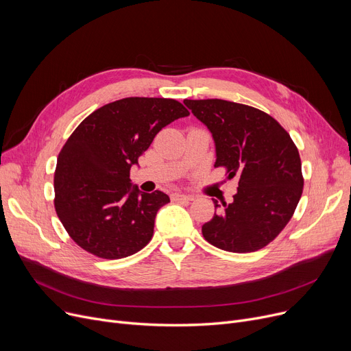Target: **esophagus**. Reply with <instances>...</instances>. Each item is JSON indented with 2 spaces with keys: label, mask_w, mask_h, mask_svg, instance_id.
I'll use <instances>...</instances> for the list:
<instances>
[{
  "label": "esophagus",
  "mask_w": 351,
  "mask_h": 351,
  "mask_svg": "<svg viewBox=\"0 0 351 351\" xmlns=\"http://www.w3.org/2000/svg\"><path fill=\"white\" fill-rule=\"evenodd\" d=\"M171 197H172V200H176V202H188V200H193V196H191V195H185V193H178V192L172 193V195H171Z\"/></svg>",
  "instance_id": "obj_1"
}]
</instances>
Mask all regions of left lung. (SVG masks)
I'll list each match as a JSON object with an SVG mask.
<instances>
[{"label": "left lung", "mask_w": 351, "mask_h": 351, "mask_svg": "<svg viewBox=\"0 0 351 351\" xmlns=\"http://www.w3.org/2000/svg\"><path fill=\"white\" fill-rule=\"evenodd\" d=\"M212 132L215 168L237 176L233 202L202 226L206 241L226 252L263 249L291 219L303 192L302 160L286 129L261 109L223 99H185ZM215 209L220 208L213 200Z\"/></svg>", "instance_id": "left-lung-1"}]
</instances>
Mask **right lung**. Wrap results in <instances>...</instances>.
<instances>
[{
    "label": "right lung",
    "mask_w": 351,
    "mask_h": 351,
    "mask_svg": "<svg viewBox=\"0 0 351 351\" xmlns=\"http://www.w3.org/2000/svg\"><path fill=\"white\" fill-rule=\"evenodd\" d=\"M188 115L176 99L134 97L101 106L77 126L57 159L53 206L80 247L114 261L149 243L169 196L139 192L129 172L162 128Z\"/></svg>",
    "instance_id": "right-lung-1"
}]
</instances>
